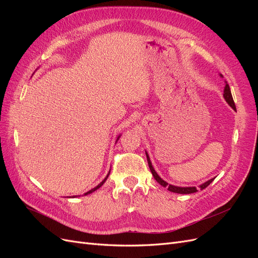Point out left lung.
Returning a JSON list of instances; mask_svg holds the SVG:
<instances>
[{"label":"left lung","mask_w":258,"mask_h":258,"mask_svg":"<svg viewBox=\"0 0 258 258\" xmlns=\"http://www.w3.org/2000/svg\"><path fill=\"white\" fill-rule=\"evenodd\" d=\"M221 76L223 77V75L221 74ZM226 85H225V89H224V98L226 100V102H227L233 110H236V105H235V102H233V99H232V96H231V91H230V88H229V85L227 84V82H225ZM146 153V152H145ZM146 158H147V162H148V167H150L151 169V172L154 176V178L157 181L161 186L163 187H167L169 191H172V192H176V194H194L198 191V189L196 188V187H179V186H174V185H171V184H168L166 181H163V179L157 174V172H156L155 169L153 168V165L151 162V159H150V156H148V154L146 153ZM214 178H211L209 179L208 182L201 184L200 185V189H205L206 187H208L211 183L213 182Z\"/></svg>","instance_id":"obj_1"}]
</instances>
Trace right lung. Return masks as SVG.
<instances>
[{"instance_id": "obj_1", "label": "right lung", "mask_w": 258, "mask_h": 258, "mask_svg": "<svg viewBox=\"0 0 258 258\" xmlns=\"http://www.w3.org/2000/svg\"><path fill=\"white\" fill-rule=\"evenodd\" d=\"M119 138H120V136H119V137H118V138H117V140H118V139H119ZM110 172H111V170H110ZM110 172H108V174H107V175H106V177H105V178H104V179H103V181H102V182H101V183H100V184H99V185H98V186H96V187H95V188H92V189H90V190H89V191H87V192H86V194H85V195H88V194H91V192H93V191H95V190H97V189H98V188H100V187H101V186H102V185H103V184H104V182H105V181H106V178H107V177H108V175H110ZM74 197H75V196H73V198H74Z\"/></svg>"}]
</instances>
